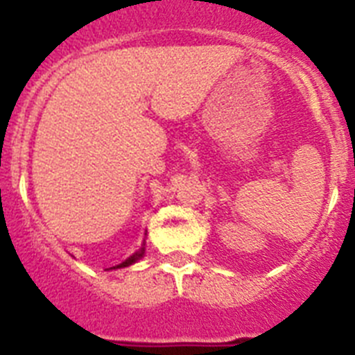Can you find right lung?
Segmentation results:
<instances>
[{"label":"right lung","instance_id":"add662e5","mask_svg":"<svg viewBox=\"0 0 355 355\" xmlns=\"http://www.w3.org/2000/svg\"><path fill=\"white\" fill-rule=\"evenodd\" d=\"M144 250H146V249H144V247H142V249H140V250H139V252H135V254H133V256H130V258H128V259H126V261H122V263H121V265L114 266V268H124V266H130V265H133V263H135V261H139V259H140V258H142V256H144Z\"/></svg>","mask_w":355,"mask_h":355}]
</instances>
